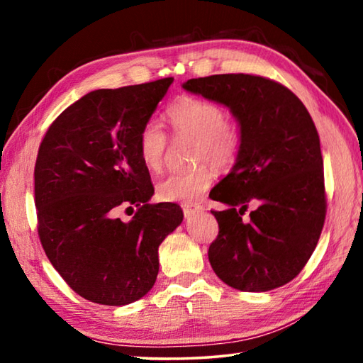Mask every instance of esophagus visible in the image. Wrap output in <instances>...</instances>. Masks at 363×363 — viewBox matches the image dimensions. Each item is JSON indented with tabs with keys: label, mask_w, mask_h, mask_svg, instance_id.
<instances>
[{
	"label": "esophagus",
	"mask_w": 363,
	"mask_h": 363,
	"mask_svg": "<svg viewBox=\"0 0 363 363\" xmlns=\"http://www.w3.org/2000/svg\"><path fill=\"white\" fill-rule=\"evenodd\" d=\"M201 210H203V206H201V205H184L182 206V211H184V216H186V219L192 218L194 214L200 213Z\"/></svg>",
	"instance_id": "1"
}]
</instances>
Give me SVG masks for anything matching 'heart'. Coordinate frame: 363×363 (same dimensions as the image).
Here are the masks:
<instances>
[{"instance_id": "heart-1", "label": "heart", "mask_w": 363, "mask_h": 363, "mask_svg": "<svg viewBox=\"0 0 363 363\" xmlns=\"http://www.w3.org/2000/svg\"><path fill=\"white\" fill-rule=\"evenodd\" d=\"M168 116L176 138L195 140L192 158L199 167L164 177L158 182L157 195L171 203H192L214 181L210 162L218 168H229L235 163L243 144L242 128L227 118L219 104L201 97H182L171 106ZM138 147L144 167L158 173L164 163L168 136L157 120H149L143 126Z\"/></svg>"}]
</instances>
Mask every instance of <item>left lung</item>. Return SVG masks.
I'll list each match as a JSON object with an SVG mask.
<instances>
[{"label": "left lung", "mask_w": 363, "mask_h": 363, "mask_svg": "<svg viewBox=\"0 0 363 363\" xmlns=\"http://www.w3.org/2000/svg\"><path fill=\"white\" fill-rule=\"evenodd\" d=\"M190 93L224 104L243 144L229 174L211 190L227 210L208 257L218 277L240 291L291 281L314 253L327 214L320 139L304 104L274 79L225 73L192 78ZM250 203L257 205L242 219Z\"/></svg>", "instance_id": "obj_1"}]
</instances>
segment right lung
Here are the masks:
<instances>
[{
    "mask_svg": "<svg viewBox=\"0 0 363 363\" xmlns=\"http://www.w3.org/2000/svg\"><path fill=\"white\" fill-rule=\"evenodd\" d=\"M173 83L97 89L67 107L43 138L35 206L43 250L73 291L125 306L149 293L158 247L182 223L176 203H149L153 186L139 157V133ZM136 206L130 223L116 216Z\"/></svg>",
    "mask_w": 363,
    "mask_h": 363,
    "instance_id": "add662e5",
    "label": "right lung"
}]
</instances>
